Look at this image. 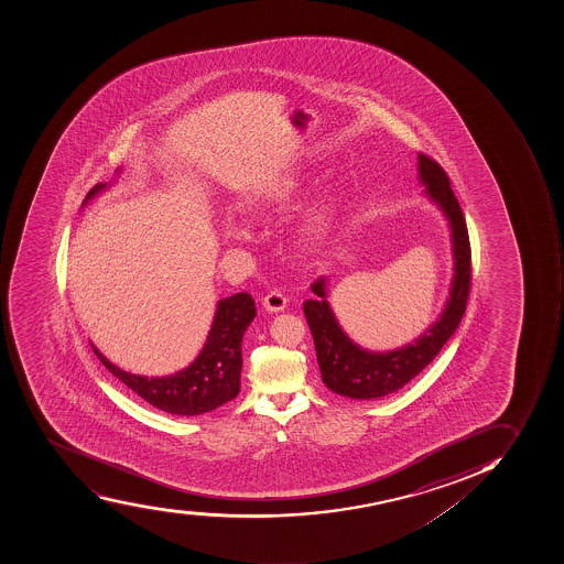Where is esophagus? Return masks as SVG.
Instances as JSON below:
<instances>
[{
    "instance_id": "esophagus-1",
    "label": "esophagus",
    "mask_w": 564,
    "mask_h": 564,
    "mask_svg": "<svg viewBox=\"0 0 564 564\" xmlns=\"http://www.w3.org/2000/svg\"><path fill=\"white\" fill-rule=\"evenodd\" d=\"M262 305H264L265 311L269 313H280V311L285 310V305H288V299L285 295H282V291H271L268 295L262 300Z\"/></svg>"
}]
</instances>
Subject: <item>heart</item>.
Listing matches in <instances>:
<instances>
[{"label":"heart","mask_w":564,"mask_h":564,"mask_svg":"<svg viewBox=\"0 0 564 564\" xmlns=\"http://www.w3.org/2000/svg\"><path fill=\"white\" fill-rule=\"evenodd\" d=\"M296 192V184H291L288 188L279 189L276 193L265 195V197L254 198L248 204V209L251 214H262L269 204L273 200H288V198ZM330 208L329 204H318L313 212H311L310 223H307V234L316 235L321 234L322 229L325 228V223L329 220Z\"/></svg>","instance_id":"obj_1"}]
</instances>
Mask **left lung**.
I'll return each mask as SVG.
<instances>
[{
  "label": "left lung",
  "mask_w": 564,
  "mask_h": 564,
  "mask_svg": "<svg viewBox=\"0 0 564 564\" xmlns=\"http://www.w3.org/2000/svg\"><path fill=\"white\" fill-rule=\"evenodd\" d=\"M417 172L420 183L425 184L426 197L442 209L451 228L454 274L447 304L440 318L422 336H417L414 344L375 352L356 346L344 333L327 302V279L318 276L315 284L311 285L316 296L305 300L304 315L315 340L322 380L327 389L340 397L378 400L400 391L401 387L406 386L436 358L467 310L473 257L462 206L452 192L445 170L436 161L426 158L425 153H417Z\"/></svg>",
  "instance_id": "left-lung-1"
}]
</instances>
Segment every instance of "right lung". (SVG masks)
Wrapping results in <instances>:
<instances>
[{"label": "right lung", "instance_id": "1", "mask_svg": "<svg viewBox=\"0 0 564 564\" xmlns=\"http://www.w3.org/2000/svg\"><path fill=\"white\" fill-rule=\"evenodd\" d=\"M107 188L108 184H97L88 192L83 206ZM254 316V300L248 293L218 300L214 324L197 358L183 371L161 378L122 371L105 358L96 346H91V349L108 371L150 405L177 416H198L239 394L242 336Z\"/></svg>", "mask_w": 564, "mask_h": 564}]
</instances>
